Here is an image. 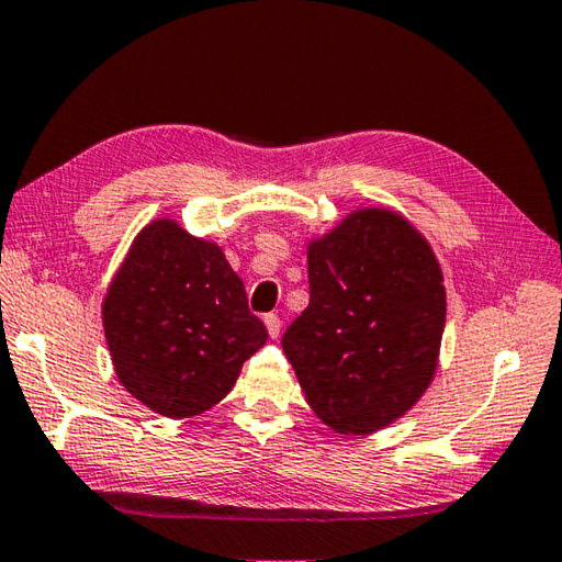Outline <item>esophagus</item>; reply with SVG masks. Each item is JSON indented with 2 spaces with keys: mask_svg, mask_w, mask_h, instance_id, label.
I'll return each instance as SVG.
<instances>
[{
  "mask_svg": "<svg viewBox=\"0 0 562 562\" xmlns=\"http://www.w3.org/2000/svg\"><path fill=\"white\" fill-rule=\"evenodd\" d=\"M265 326H268V334L272 336V339H278L280 331H282V322L278 314H265Z\"/></svg>",
  "mask_w": 562,
  "mask_h": 562,
  "instance_id": "esophagus-1",
  "label": "esophagus"
}]
</instances>
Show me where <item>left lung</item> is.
<instances>
[{"label":"left lung","mask_w":562,"mask_h":562,"mask_svg":"<svg viewBox=\"0 0 562 562\" xmlns=\"http://www.w3.org/2000/svg\"><path fill=\"white\" fill-rule=\"evenodd\" d=\"M310 304L282 336L307 403L344 435L391 425L430 385L445 331L442 270L385 209L310 243Z\"/></svg>","instance_id":"8db88e82"}]
</instances>
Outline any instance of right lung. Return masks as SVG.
<instances>
[{
	"label": "right lung",
	"mask_w": 562,
	"mask_h": 562,
	"mask_svg": "<svg viewBox=\"0 0 562 562\" xmlns=\"http://www.w3.org/2000/svg\"><path fill=\"white\" fill-rule=\"evenodd\" d=\"M103 324L120 383L167 417L216 405L268 341L216 243L167 218L132 243L108 290Z\"/></svg>",
	"instance_id": "obj_1"
}]
</instances>
